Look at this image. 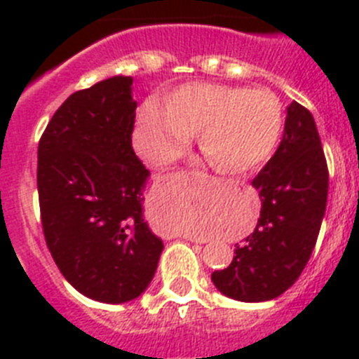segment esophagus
Instances as JSON below:
<instances>
[{
	"instance_id": "34e87169",
	"label": "esophagus",
	"mask_w": 359,
	"mask_h": 359,
	"mask_svg": "<svg viewBox=\"0 0 359 359\" xmlns=\"http://www.w3.org/2000/svg\"><path fill=\"white\" fill-rule=\"evenodd\" d=\"M182 239H185V241H190V243H205V239H199V237H192V236H189V233H182Z\"/></svg>"
}]
</instances>
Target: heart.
Wrapping results in <instances>:
<instances>
[{
  "label": "heart",
  "instance_id": "heart-1",
  "mask_svg": "<svg viewBox=\"0 0 359 359\" xmlns=\"http://www.w3.org/2000/svg\"><path fill=\"white\" fill-rule=\"evenodd\" d=\"M198 147L212 169L243 176L268 163L284 133V109L271 91L244 86L192 82L138 109L133 144L145 161L163 165L189 145Z\"/></svg>",
  "mask_w": 359,
  "mask_h": 359
}]
</instances>
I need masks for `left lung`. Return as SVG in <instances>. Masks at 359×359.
I'll use <instances>...</instances> for the list:
<instances>
[{"mask_svg": "<svg viewBox=\"0 0 359 359\" xmlns=\"http://www.w3.org/2000/svg\"><path fill=\"white\" fill-rule=\"evenodd\" d=\"M252 185L259 190L261 217L236 246L231 264L212 273V282L233 300L266 302L300 277L327 205L329 172L318 129L294 100L287 106L280 145Z\"/></svg>", "mask_w": 359, "mask_h": 359, "instance_id": "1", "label": "left lung"}]
</instances>
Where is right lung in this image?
Wrapping results in <instances>:
<instances>
[{"mask_svg":"<svg viewBox=\"0 0 359 359\" xmlns=\"http://www.w3.org/2000/svg\"><path fill=\"white\" fill-rule=\"evenodd\" d=\"M133 77L69 95L41 136L37 192L57 268L84 297L123 304L156 273L163 241L144 217L151 176L133 151Z\"/></svg>","mask_w":359,"mask_h":359,"instance_id":"obj_1","label":"right lung"}]
</instances>
